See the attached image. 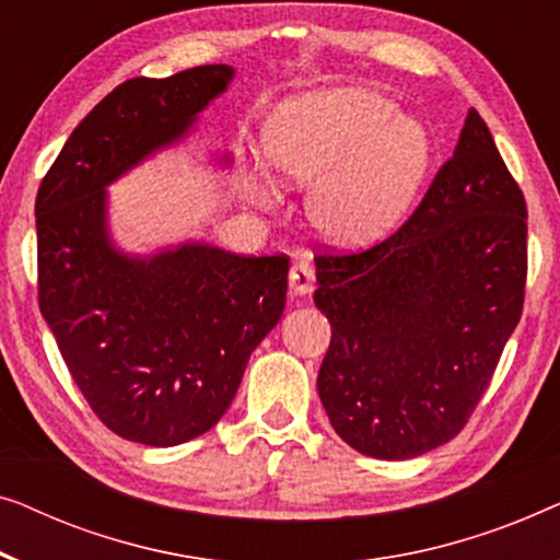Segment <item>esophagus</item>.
<instances>
[{
	"instance_id": "34e87169",
	"label": "esophagus",
	"mask_w": 560,
	"mask_h": 560,
	"mask_svg": "<svg viewBox=\"0 0 560 560\" xmlns=\"http://www.w3.org/2000/svg\"><path fill=\"white\" fill-rule=\"evenodd\" d=\"M289 289L299 296L310 294V291L314 289V269L310 264L296 261L294 266H291V269H289Z\"/></svg>"
}]
</instances>
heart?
I'll return each mask as SVG.
<instances>
[{
	"label": "heart",
	"instance_id": "b5f03b06",
	"mask_svg": "<svg viewBox=\"0 0 560 560\" xmlns=\"http://www.w3.org/2000/svg\"><path fill=\"white\" fill-rule=\"evenodd\" d=\"M266 164L281 185L306 192V218L332 246L360 248L396 228L419 195L434 160L427 126L400 116L390 98L365 89L294 96L271 114ZM256 205L273 202L261 164L243 170Z\"/></svg>",
	"mask_w": 560,
	"mask_h": 560
}]
</instances>
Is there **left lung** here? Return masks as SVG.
<instances>
[{
    "label": "left lung",
    "instance_id": "8db88e82",
    "mask_svg": "<svg viewBox=\"0 0 560 560\" xmlns=\"http://www.w3.org/2000/svg\"><path fill=\"white\" fill-rule=\"evenodd\" d=\"M525 218L469 108L452 160L390 238L314 258V304L332 325L317 390L355 452L413 459L464 429L523 314Z\"/></svg>",
    "mask_w": 560,
    "mask_h": 560
}]
</instances>
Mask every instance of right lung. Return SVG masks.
Returning a JSON list of instances; mask_svg holds the SVG:
<instances>
[{
    "label": "right lung",
    "mask_w": 560,
    "mask_h": 560,
    "mask_svg": "<svg viewBox=\"0 0 560 560\" xmlns=\"http://www.w3.org/2000/svg\"><path fill=\"white\" fill-rule=\"evenodd\" d=\"M233 75L198 66L121 83L37 190L40 312L93 413L137 444L177 446L215 427L287 304L289 258L205 241L126 254L108 228V185L190 137ZM212 162L228 167L231 152Z\"/></svg>",
    "instance_id": "obj_1"
}]
</instances>
